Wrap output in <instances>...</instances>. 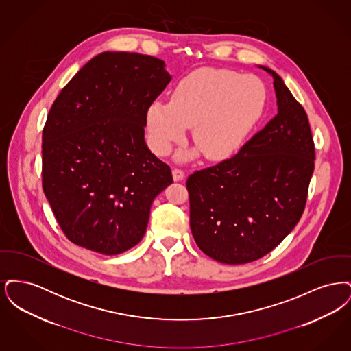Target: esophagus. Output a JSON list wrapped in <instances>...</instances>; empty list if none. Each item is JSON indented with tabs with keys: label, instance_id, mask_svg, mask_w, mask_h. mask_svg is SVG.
I'll return each mask as SVG.
<instances>
[{
	"label": "esophagus",
	"instance_id": "esophagus-1",
	"mask_svg": "<svg viewBox=\"0 0 351 351\" xmlns=\"http://www.w3.org/2000/svg\"><path fill=\"white\" fill-rule=\"evenodd\" d=\"M172 176H173V180H175V182H180V180H183V169H180V168H173V169H172Z\"/></svg>",
	"mask_w": 351,
	"mask_h": 351
}]
</instances>
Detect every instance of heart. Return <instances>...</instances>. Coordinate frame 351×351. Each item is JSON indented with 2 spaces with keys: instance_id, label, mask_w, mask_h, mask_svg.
Masks as SVG:
<instances>
[{
  "instance_id": "1",
  "label": "heart",
  "mask_w": 351,
  "mask_h": 351,
  "mask_svg": "<svg viewBox=\"0 0 351 351\" xmlns=\"http://www.w3.org/2000/svg\"><path fill=\"white\" fill-rule=\"evenodd\" d=\"M265 104V85L255 76L228 69L197 71L179 83L169 104L155 101L149 106V146L158 155H168L191 128L192 141L208 159H225L259 119ZM196 154L183 151L178 159L188 160Z\"/></svg>"
}]
</instances>
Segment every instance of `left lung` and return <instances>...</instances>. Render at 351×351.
<instances>
[{"label":"left lung","mask_w":351,"mask_h":351,"mask_svg":"<svg viewBox=\"0 0 351 351\" xmlns=\"http://www.w3.org/2000/svg\"><path fill=\"white\" fill-rule=\"evenodd\" d=\"M274 77L278 114L234 156L189 175L192 235L212 259L254 262L300 221L315 169L308 116L282 77Z\"/></svg>","instance_id":"obj_1"}]
</instances>
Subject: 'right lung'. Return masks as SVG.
<instances>
[{
  "instance_id": "1",
  "label": "right lung",
  "mask_w": 351,
  "mask_h": 351,
  "mask_svg": "<svg viewBox=\"0 0 351 351\" xmlns=\"http://www.w3.org/2000/svg\"><path fill=\"white\" fill-rule=\"evenodd\" d=\"M171 82L163 60L102 52L62 89L42 135V184L68 239L117 255L143 238L171 168L145 142L147 109Z\"/></svg>"
}]
</instances>
